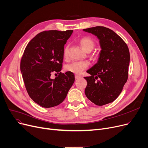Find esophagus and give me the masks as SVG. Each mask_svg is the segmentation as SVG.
Instances as JSON below:
<instances>
[{"mask_svg":"<svg viewBox=\"0 0 148 148\" xmlns=\"http://www.w3.org/2000/svg\"><path fill=\"white\" fill-rule=\"evenodd\" d=\"M75 78L76 79H79L81 78V77L79 75H75Z\"/></svg>","mask_w":148,"mask_h":148,"instance_id":"obj_1","label":"esophagus"}]
</instances>
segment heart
Segmentation results:
<instances>
[{"mask_svg":"<svg viewBox=\"0 0 148 148\" xmlns=\"http://www.w3.org/2000/svg\"><path fill=\"white\" fill-rule=\"evenodd\" d=\"M79 45L84 51L87 52H90L95 48L96 46L95 41L93 39L89 37L82 38L79 40ZM69 46L66 45L63 50V55L64 58H67L69 57ZM89 66V63L87 61H73L67 64L65 67L66 70L67 72L75 74H80L84 70L87 69Z\"/></svg>","mask_w":148,"mask_h":148,"instance_id":"heart-1","label":"heart"}]
</instances>
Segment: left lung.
Listing matches in <instances>:
<instances>
[{
  "instance_id": "8db88e82",
  "label": "left lung",
  "mask_w": 148,
  "mask_h": 148,
  "mask_svg": "<svg viewBox=\"0 0 148 148\" xmlns=\"http://www.w3.org/2000/svg\"><path fill=\"white\" fill-rule=\"evenodd\" d=\"M84 31L97 36L102 49L97 62L87 71L91 76L84 77L87 82L85 94L93 103L102 106L116 99L127 81L129 49L122 38L108 27L96 26Z\"/></svg>"
}]
</instances>
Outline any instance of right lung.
<instances>
[{"label": "right lung", "mask_w": 148, "mask_h": 148, "mask_svg": "<svg viewBox=\"0 0 148 148\" xmlns=\"http://www.w3.org/2000/svg\"><path fill=\"white\" fill-rule=\"evenodd\" d=\"M73 30L43 31L26 46L20 62V70L27 92L40 106H57L65 99L75 81L73 73L60 72L64 45ZM52 72L59 75L50 78Z\"/></svg>", "instance_id": "add662e5"}]
</instances>
